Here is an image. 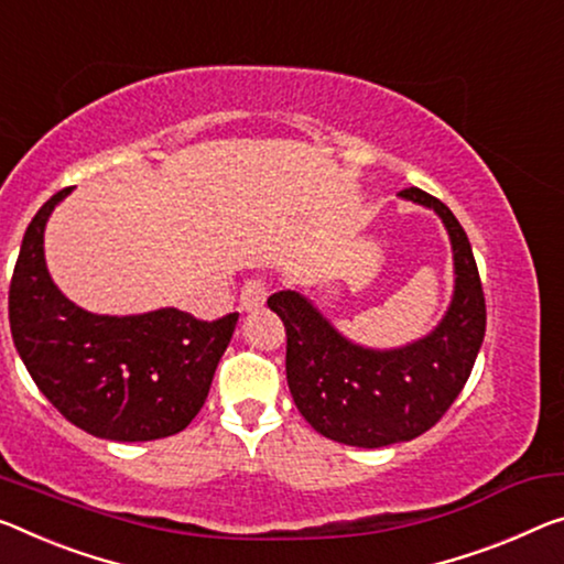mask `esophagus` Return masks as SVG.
<instances>
[{"label": "esophagus", "instance_id": "1", "mask_svg": "<svg viewBox=\"0 0 564 564\" xmlns=\"http://www.w3.org/2000/svg\"><path fill=\"white\" fill-rule=\"evenodd\" d=\"M264 300H267V282L259 280V276H254V280H247L245 288H241V294H239L241 310L262 307Z\"/></svg>", "mask_w": 564, "mask_h": 564}]
</instances>
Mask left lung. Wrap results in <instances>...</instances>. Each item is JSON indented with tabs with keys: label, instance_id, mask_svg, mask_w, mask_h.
<instances>
[{
	"label": "left lung",
	"instance_id": "1",
	"mask_svg": "<svg viewBox=\"0 0 564 564\" xmlns=\"http://www.w3.org/2000/svg\"><path fill=\"white\" fill-rule=\"evenodd\" d=\"M401 196L436 212L454 247V300L431 335L398 350H368L345 340L300 292L267 300L288 330L284 366L294 405L337 444L380 448L436 426L469 380L487 330V302L464 227L421 188H403Z\"/></svg>",
	"mask_w": 564,
	"mask_h": 564
}]
</instances>
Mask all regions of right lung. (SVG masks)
<instances>
[{
	"mask_svg": "<svg viewBox=\"0 0 564 564\" xmlns=\"http://www.w3.org/2000/svg\"><path fill=\"white\" fill-rule=\"evenodd\" d=\"M63 188L34 214L10 282L14 348L47 401L77 429L110 441H153L184 431L209 395L239 312L198 319L155 310L108 317L85 312L50 280L47 216Z\"/></svg>",
	"mask_w": 564,
	"mask_h": 564,
	"instance_id": "obj_1",
	"label": "right lung"
}]
</instances>
